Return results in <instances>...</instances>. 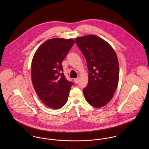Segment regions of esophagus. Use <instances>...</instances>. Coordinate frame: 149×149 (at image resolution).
<instances>
[{
	"label": "esophagus",
	"mask_w": 149,
	"mask_h": 149,
	"mask_svg": "<svg viewBox=\"0 0 149 149\" xmlns=\"http://www.w3.org/2000/svg\"><path fill=\"white\" fill-rule=\"evenodd\" d=\"M79 77H77V78H76V79H74V83H75L76 84H77L78 82H79Z\"/></svg>",
	"instance_id": "esophagus-1"
}]
</instances>
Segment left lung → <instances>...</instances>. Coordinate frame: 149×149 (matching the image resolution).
Returning a JSON list of instances; mask_svg holds the SVG:
<instances>
[{
  "mask_svg": "<svg viewBox=\"0 0 149 149\" xmlns=\"http://www.w3.org/2000/svg\"><path fill=\"white\" fill-rule=\"evenodd\" d=\"M85 57L88 83L83 89L86 102L95 108L106 106L112 99L119 81V66L115 52L103 39L95 35L75 38Z\"/></svg>",
  "mask_w": 149,
  "mask_h": 149,
  "instance_id": "8db88e82",
  "label": "left lung"
}]
</instances>
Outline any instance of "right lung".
Instances as JSON below:
<instances>
[{"label":"right lung","mask_w":149,"mask_h":149,"mask_svg":"<svg viewBox=\"0 0 149 149\" xmlns=\"http://www.w3.org/2000/svg\"><path fill=\"white\" fill-rule=\"evenodd\" d=\"M74 44L72 39H50L42 43L34 55L33 85L40 100L49 107L60 109L68 101L73 83L66 79L62 62Z\"/></svg>","instance_id":"right-lung-1"}]
</instances>
